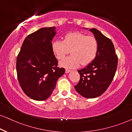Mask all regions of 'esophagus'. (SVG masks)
<instances>
[{
  "label": "esophagus",
  "mask_w": 132,
  "mask_h": 132,
  "mask_svg": "<svg viewBox=\"0 0 132 132\" xmlns=\"http://www.w3.org/2000/svg\"><path fill=\"white\" fill-rule=\"evenodd\" d=\"M70 71H71V70L67 69H67H65V73H69V72H70Z\"/></svg>",
  "instance_id": "esophagus-1"
}]
</instances>
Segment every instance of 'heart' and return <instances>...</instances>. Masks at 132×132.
Returning <instances> with one entry per match:
<instances>
[{"label": "heart", "instance_id": "obj_1", "mask_svg": "<svg viewBox=\"0 0 132 132\" xmlns=\"http://www.w3.org/2000/svg\"><path fill=\"white\" fill-rule=\"evenodd\" d=\"M54 56L61 60L70 51L72 55L63 59L60 65L65 68L77 67L90 64L96 56L98 43L93 36L87 35L82 32H71L64 37V40H54L51 45Z\"/></svg>", "mask_w": 132, "mask_h": 132}]
</instances>
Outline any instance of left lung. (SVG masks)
I'll return each mask as SVG.
<instances>
[{"instance_id": "8db88e82", "label": "left lung", "mask_w": 132, "mask_h": 132, "mask_svg": "<svg viewBox=\"0 0 132 132\" xmlns=\"http://www.w3.org/2000/svg\"><path fill=\"white\" fill-rule=\"evenodd\" d=\"M90 31L97 40V52L90 64L78 70L80 80L75 88L83 97L94 98L104 93L112 83L117 68L118 56L110 39L95 28Z\"/></svg>"}]
</instances>
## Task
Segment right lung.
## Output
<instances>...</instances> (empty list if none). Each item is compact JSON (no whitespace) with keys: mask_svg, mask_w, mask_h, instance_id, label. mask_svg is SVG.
Masks as SVG:
<instances>
[{"mask_svg":"<svg viewBox=\"0 0 132 132\" xmlns=\"http://www.w3.org/2000/svg\"><path fill=\"white\" fill-rule=\"evenodd\" d=\"M55 27L42 28L25 39L16 61L18 81L23 92L36 101L47 100L65 73L51 48Z\"/></svg>","mask_w":132,"mask_h":132,"instance_id":"add662e5","label":"right lung"}]
</instances>
